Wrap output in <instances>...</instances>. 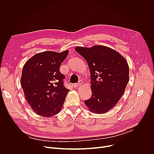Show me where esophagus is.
<instances>
[{
  "mask_svg": "<svg viewBox=\"0 0 154 154\" xmlns=\"http://www.w3.org/2000/svg\"><path fill=\"white\" fill-rule=\"evenodd\" d=\"M82 83H83V82L81 81V80H80L78 83H75V84L73 85V86H74V87L75 88H78L79 86H80L82 84Z\"/></svg>",
  "mask_w": 154,
  "mask_h": 154,
  "instance_id": "obj_1",
  "label": "esophagus"
}]
</instances>
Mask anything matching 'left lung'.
<instances>
[{
    "instance_id": "8db88e82",
    "label": "left lung",
    "mask_w": 154,
    "mask_h": 154,
    "mask_svg": "<svg viewBox=\"0 0 154 154\" xmlns=\"http://www.w3.org/2000/svg\"><path fill=\"white\" fill-rule=\"evenodd\" d=\"M90 71L92 96L84 101L89 110L105 113L113 108L124 93L129 79L126 60L117 51L104 46L76 47Z\"/></svg>"
}]
</instances>
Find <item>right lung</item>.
Returning <instances> with one entry per match:
<instances>
[{"instance_id":"1","label":"right lung","mask_w":154,"mask_h":154,"mask_svg":"<svg viewBox=\"0 0 154 154\" xmlns=\"http://www.w3.org/2000/svg\"><path fill=\"white\" fill-rule=\"evenodd\" d=\"M69 51H45L35 54L24 64L20 79L25 98L33 111L43 117L60 112L69 90L64 86L60 72Z\"/></svg>"}]
</instances>
